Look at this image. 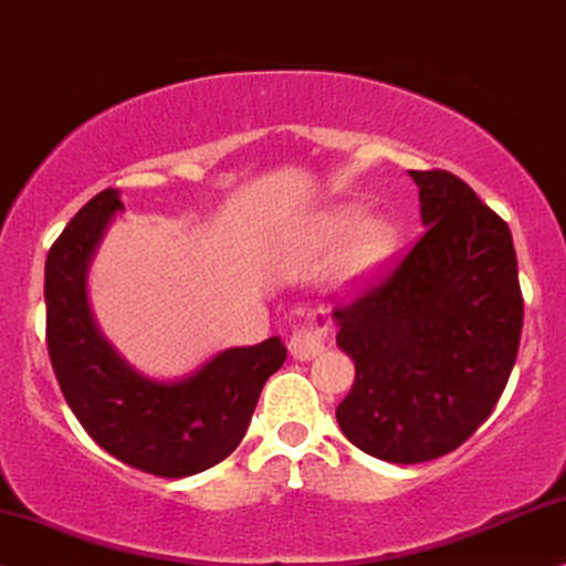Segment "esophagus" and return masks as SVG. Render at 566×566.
Returning a JSON list of instances; mask_svg holds the SVG:
<instances>
[{
	"instance_id": "34e87169",
	"label": "esophagus",
	"mask_w": 566,
	"mask_h": 566,
	"mask_svg": "<svg viewBox=\"0 0 566 566\" xmlns=\"http://www.w3.org/2000/svg\"><path fill=\"white\" fill-rule=\"evenodd\" d=\"M325 338H327V323L323 317L310 319V323L296 327L289 338V348L291 357L298 361H310L315 359L317 354L325 352Z\"/></svg>"
}]
</instances>
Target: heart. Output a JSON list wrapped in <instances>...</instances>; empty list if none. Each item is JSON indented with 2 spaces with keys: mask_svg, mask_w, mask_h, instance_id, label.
I'll use <instances>...</instances> for the list:
<instances>
[{
  "mask_svg": "<svg viewBox=\"0 0 566 566\" xmlns=\"http://www.w3.org/2000/svg\"><path fill=\"white\" fill-rule=\"evenodd\" d=\"M298 243L310 254L336 251L333 285L354 294L386 270L399 249V230L380 212H365L359 205H336L319 209L304 220Z\"/></svg>",
  "mask_w": 566,
  "mask_h": 566,
  "instance_id": "heart-1",
  "label": "heart"
}]
</instances>
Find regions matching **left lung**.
<instances>
[{"label": "left lung", "mask_w": 566, "mask_h": 566, "mask_svg": "<svg viewBox=\"0 0 566 566\" xmlns=\"http://www.w3.org/2000/svg\"><path fill=\"white\" fill-rule=\"evenodd\" d=\"M428 228L357 304L333 312L357 367L336 420L369 457L420 464L462 446L504 394L522 336L504 220L446 170H409Z\"/></svg>", "instance_id": "1"}]
</instances>
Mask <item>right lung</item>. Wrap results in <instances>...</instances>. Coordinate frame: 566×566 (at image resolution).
Returning <instances> with one entry per match:
<instances>
[{
  "label": "right lung",
  "instance_id": "1",
  "mask_svg": "<svg viewBox=\"0 0 566 566\" xmlns=\"http://www.w3.org/2000/svg\"><path fill=\"white\" fill-rule=\"evenodd\" d=\"M123 209L115 188L96 193L49 249V359L67 407L104 451L149 475H197L247 436L262 386L283 367L285 346L272 336L222 348L180 378L138 373L99 331L88 302V270Z\"/></svg>",
  "mask_w": 566,
  "mask_h": 566
}]
</instances>
